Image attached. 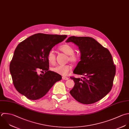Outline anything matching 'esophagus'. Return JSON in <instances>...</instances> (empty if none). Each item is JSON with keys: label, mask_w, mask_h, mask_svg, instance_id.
<instances>
[{"label": "esophagus", "mask_w": 129, "mask_h": 129, "mask_svg": "<svg viewBox=\"0 0 129 129\" xmlns=\"http://www.w3.org/2000/svg\"><path fill=\"white\" fill-rule=\"evenodd\" d=\"M62 79H63V80H68V79H69V78H68V77H67L63 76V77H62Z\"/></svg>", "instance_id": "esophagus-1"}]
</instances>
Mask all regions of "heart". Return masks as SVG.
I'll list each match as a JSON object with an SVG mask.
<instances>
[{"label":"heart","mask_w":129,"mask_h":129,"mask_svg":"<svg viewBox=\"0 0 129 129\" xmlns=\"http://www.w3.org/2000/svg\"><path fill=\"white\" fill-rule=\"evenodd\" d=\"M59 50L63 52L65 54L68 55V60L73 63H77L80 59L78 55L74 54V50L73 48L68 44H65L60 46L59 47ZM48 61L51 64H54L56 62V56L53 51H50L47 55ZM71 69L70 64H67L65 65H58L51 68V70L58 74L62 75H66L70 70Z\"/></svg>","instance_id":"obj_1"}]
</instances>
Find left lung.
Masks as SVG:
<instances>
[{"label":"left lung","mask_w":129,"mask_h":129,"mask_svg":"<svg viewBox=\"0 0 129 129\" xmlns=\"http://www.w3.org/2000/svg\"><path fill=\"white\" fill-rule=\"evenodd\" d=\"M66 42L74 43L81 53V60L73 73L81 77H70L75 82L71 95L83 104L98 102L110 92L113 85L116 66L111 54L90 37L71 36Z\"/></svg>","instance_id":"8db88e82"}]
</instances>
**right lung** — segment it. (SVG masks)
Segmentation results:
<instances>
[{"instance_id": "right-lung-1", "label": "right lung", "mask_w": 129, "mask_h": 129, "mask_svg": "<svg viewBox=\"0 0 129 129\" xmlns=\"http://www.w3.org/2000/svg\"><path fill=\"white\" fill-rule=\"evenodd\" d=\"M66 35L38 33L20 42L16 48L9 65L13 84L16 90L31 100L43 97L62 79L49 70L48 53L67 38ZM39 71H45L43 75Z\"/></svg>"}]
</instances>
